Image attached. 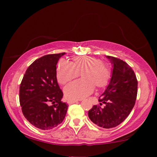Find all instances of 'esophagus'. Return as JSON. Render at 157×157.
<instances>
[{
	"label": "esophagus",
	"instance_id": "esophagus-1",
	"mask_svg": "<svg viewBox=\"0 0 157 157\" xmlns=\"http://www.w3.org/2000/svg\"><path fill=\"white\" fill-rule=\"evenodd\" d=\"M78 101H80V100H68V104H73V103H75V102H77Z\"/></svg>",
	"mask_w": 157,
	"mask_h": 157
}]
</instances>
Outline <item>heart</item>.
Wrapping results in <instances>:
<instances>
[{"instance_id":"b5f03b06","label":"heart","mask_w":157,"mask_h":157,"mask_svg":"<svg viewBox=\"0 0 157 157\" xmlns=\"http://www.w3.org/2000/svg\"><path fill=\"white\" fill-rule=\"evenodd\" d=\"M82 75V79L68 85L64 89L66 97L69 100H80L89 96L94 90L109 86L112 77V70L101 59L86 55L77 56L72 63L64 59L58 61L56 77L59 83L65 85Z\"/></svg>"}]
</instances>
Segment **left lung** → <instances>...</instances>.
Masks as SVG:
<instances>
[{
	"label": "left lung",
	"instance_id": "obj_1",
	"mask_svg": "<svg viewBox=\"0 0 157 157\" xmlns=\"http://www.w3.org/2000/svg\"><path fill=\"white\" fill-rule=\"evenodd\" d=\"M107 57L113 64L112 77L99 97L100 105H94L89 111V117L100 127L111 128L130 114L137 96L138 82L134 70L127 63L111 56Z\"/></svg>",
	"mask_w": 157,
	"mask_h": 157
}]
</instances>
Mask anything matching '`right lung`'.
Returning <instances> with one entry per match:
<instances>
[{
    "instance_id": "obj_1",
    "label": "right lung",
    "mask_w": 157,
    "mask_h": 157,
    "mask_svg": "<svg viewBox=\"0 0 157 157\" xmlns=\"http://www.w3.org/2000/svg\"><path fill=\"white\" fill-rule=\"evenodd\" d=\"M44 55L26 69L20 86L19 100L24 117L41 130H51L63 121L68 105L57 83L56 66L64 55Z\"/></svg>"
}]
</instances>
